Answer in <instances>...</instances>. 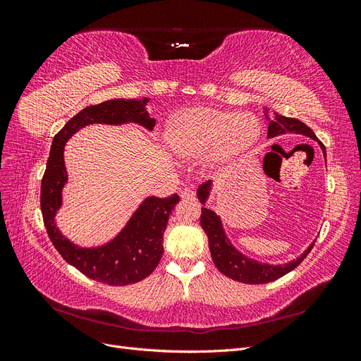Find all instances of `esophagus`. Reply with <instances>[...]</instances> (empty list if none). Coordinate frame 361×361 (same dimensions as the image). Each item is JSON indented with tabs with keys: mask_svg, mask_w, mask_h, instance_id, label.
Returning a JSON list of instances; mask_svg holds the SVG:
<instances>
[{
	"mask_svg": "<svg viewBox=\"0 0 361 361\" xmlns=\"http://www.w3.org/2000/svg\"><path fill=\"white\" fill-rule=\"evenodd\" d=\"M182 200H195V192L191 188H183L179 192Z\"/></svg>",
	"mask_w": 361,
	"mask_h": 361,
	"instance_id": "34e87169",
	"label": "esophagus"
}]
</instances>
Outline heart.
I'll return each instance as SVG.
<instances>
[{
    "label": "heart",
    "mask_w": 361,
    "mask_h": 361,
    "mask_svg": "<svg viewBox=\"0 0 361 361\" xmlns=\"http://www.w3.org/2000/svg\"><path fill=\"white\" fill-rule=\"evenodd\" d=\"M260 135L257 118L248 113L232 114L195 106L174 117L167 129L169 145L188 159L206 157L209 167H221L244 155Z\"/></svg>",
    "instance_id": "b5f03b06"
}]
</instances>
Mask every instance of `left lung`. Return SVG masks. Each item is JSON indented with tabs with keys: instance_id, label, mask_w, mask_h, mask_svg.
Segmentation results:
<instances>
[{
	"instance_id": "8db88e82",
	"label": "left lung",
	"mask_w": 361,
	"mask_h": 361,
	"mask_svg": "<svg viewBox=\"0 0 361 361\" xmlns=\"http://www.w3.org/2000/svg\"><path fill=\"white\" fill-rule=\"evenodd\" d=\"M264 111L269 122L268 138H274L283 134H301L304 137H309L314 141H318L313 130L307 125L300 122L298 118L285 117L277 113H274V117L269 118L267 108ZM319 146L325 157V147L322 146V143H319ZM211 191H212V180L202 183L197 190V197L203 204L200 224L207 236V241H209L211 256L216 269L223 272V274L227 276L228 279L241 281V283H248V285H262V283L274 281L297 268L305 259V256L310 253V250L314 245V241L307 247V250H304V253L300 257L288 262V264H280V265L264 264V262H257L255 259H250L248 256L243 255L241 251L233 247L231 239L227 238L220 215H216L212 209H209V207H206V202L209 199Z\"/></svg>"
}]
</instances>
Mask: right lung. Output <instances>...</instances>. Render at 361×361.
<instances>
[{"instance_id": "1", "label": "right lung", "mask_w": 361, "mask_h": 361, "mask_svg": "<svg viewBox=\"0 0 361 361\" xmlns=\"http://www.w3.org/2000/svg\"><path fill=\"white\" fill-rule=\"evenodd\" d=\"M147 102L149 97L111 99L84 108L54 137L42 179L40 207L51 243L69 265L89 279L111 286H126L141 281L158 267L164 253V231L173 207L179 202V195L173 194L169 199L146 197L111 241L92 248L76 245L60 232L56 223V215L63 203L61 192L68 183L64 146L75 133L93 123H137L152 130L155 118L146 110Z\"/></svg>"}]
</instances>
